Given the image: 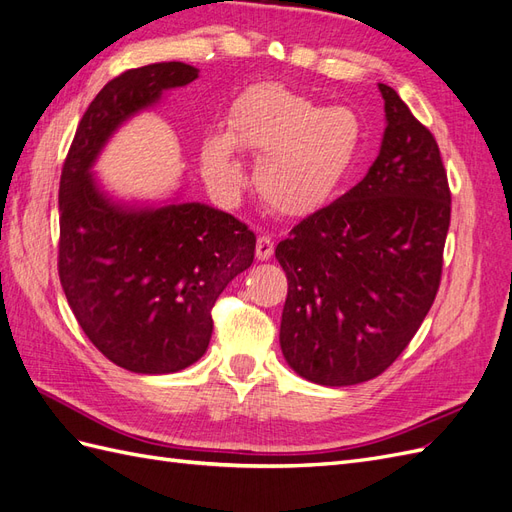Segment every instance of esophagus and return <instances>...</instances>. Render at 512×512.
<instances>
[{
    "instance_id": "1",
    "label": "esophagus",
    "mask_w": 512,
    "mask_h": 512,
    "mask_svg": "<svg viewBox=\"0 0 512 512\" xmlns=\"http://www.w3.org/2000/svg\"><path fill=\"white\" fill-rule=\"evenodd\" d=\"M273 239L269 237V234H260L258 241H256V258L258 260H269L271 254H273Z\"/></svg>"
}]
</instances>
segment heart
<instances>
[{
    "instance_id": "b5f03b06",
    "label": "heart",
    "mask_w": 512,
    "mask_h": 512,
    "mask_svg": "<svg viewBox=\"0 0 512 512\" xmlns=\"http://www.w3.org/2000/svg\"><path fill=\"white\" fill-rule=\"evenodd\" d=\"M362 137V122L351 109L258 84L232 105L228 135L206 140L202 165L217 191L232 193L245 181L234 146L262 155L256 168L262 200L284 215H306L334 196L357 159Z\"/></svg>"
}]
</instances>
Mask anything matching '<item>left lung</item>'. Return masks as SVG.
<instances>
[{
    "instance_id": "left-lung-1",
    "label": "left lung",
    "mask_w": 512,
    "mask_h": 512,
    "mask_svg": "<svg viewBox=\"0 0 512 512\" xmlns=\"http://www.w3.org/2000/svg\"><path fill=\"white\" fill-rule=\"evenodd\" d=\"M388 127L368 174L275 247L288 295V366L329 388L379 377L431 310L444 267L450 187L433 133L379 84Z\"/></svg>"
}]
</instances>
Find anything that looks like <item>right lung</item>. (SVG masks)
Listing matches in <instances>:
<instances>
[{
    "mask_svg": "<svg viewBox=\"0 0 512 512\" xmlns=\"http://www.w3.org/2000/svg\"><path fill=\"white\" fill-rule=\"evenodd\" d=\"M196 77L189 64L159 62L107 81L79 120L60 178L58 273L68 306L109 362L140 375L198 362L217 297L254 262L256 237L237 217L198 202L124 209L90 176L124 120Z\"/></svg>",
    "mask_w": 512,
    "mask_h": 512,
    "instance_id": "add662e5",
    "label": "right lung"
}]
</instances>
